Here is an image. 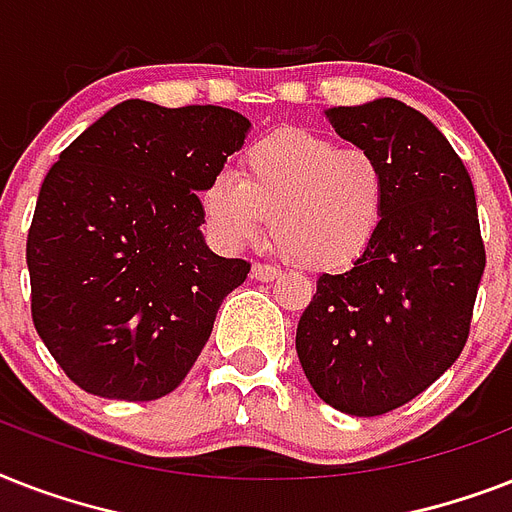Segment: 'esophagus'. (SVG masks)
<instances>
[{"instance_id": "1", "label": "esophagus", "mask_w": 512, "mask_h": 512, "mask_svg": "<svg viewBox=\"0 0 512 512\" xmlns=\"http://www.w3.org/2000/svg\"><path fill=\"white\" fill-rule=\"evenodd\" d=\"M281 271L279 268H273V265H263V263H255L252 265V279L255 281H273L279 279Z\"/></svg>"}]
</instances>
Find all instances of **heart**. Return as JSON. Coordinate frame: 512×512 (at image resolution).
<instances>
[{
    "label": "heart",
    "mask_w": 512,
    "mask_h": 512,
    "mask_svg": "<svg viewBox=\"0 0 512 512\" xmlns=\"http://www.w3.org/2000/svg\"><path fill=\"white\" fill-rule=\"evenodd\" d=\"M388 172L372 151L308 130H279L244 151L241 175L215 172L199 204L223 249L257 244L271 223L289 263L345 271L369 252L388 215Z\"/></svg>",
    "instance_id": "1"
}]
</instances>
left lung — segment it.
I'll return each instance as SVG.
<instances>
[{
	"label": "left lung",
	"mask_w": 512,
	"mask_h": 512,
	"mask_svg": "<svg viewBox=\"0 0 512 512\" xmlns=\"http://www.w3.org/2000/svg\"><path fill=\"white\" fill-rule=\"evenodd\" d=\"M388 172L380 236L345 273H321L297 324V358L321 401L393 412L460 358L486 268L476 191L428 116L401 100L324 111Z\"/></svg>",
	"instance_id": "obj_1"
}]
</instances>
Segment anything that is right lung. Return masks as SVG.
Instances as JSON below:
<instances>
[{"label": "right lung", "instance_id": "obj_1", "mask_svg": "<svg viewBox=\"0 0 512 512\" xmlns=\"http://www.w3.org/2000/svg\"><path fill=\"white\" fill-rule=\"evenodd\" d=\"M249 127L231 108L124 100L50 167L26 241L31 316L82 390L154 401L191 372L249 273L207 247L196 193Z\"/></svg>", "mask_w": 512, "mask_h": 512}]
</instances>
